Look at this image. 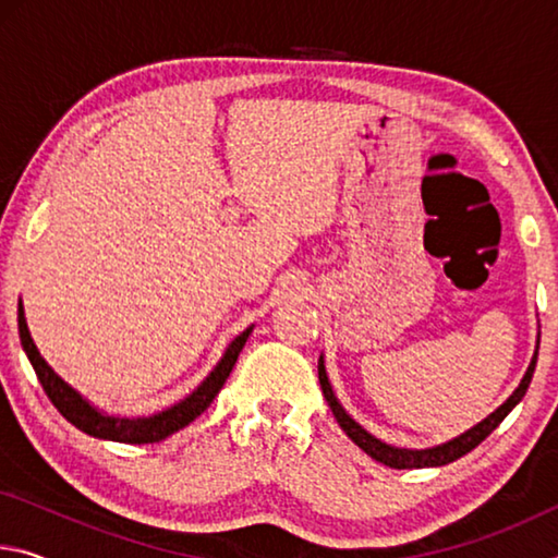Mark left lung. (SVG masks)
I'll return each mask as SVG.
<instances>
[{
    "instance_id": "1",
    "label": "left lung",
    "mask_w": 558,
    "mask_h": 558,
    "mask_svg": "<svg viewBox=\"0 0 558 558\" xmlns=\"http://www.w3.org/2000/svg\"><path fill=\"white\" fill-rule=\"evenodd\" d=\"M539 337L536 335V349H534V356L532 362H529L526 366V374L522 376V381H519L517 389L512 391V396L499 405V409H495L493 413L487 415V418H483L477 423V426L468 428L465 433H460V436L450 438L446 442H440V446H433V448H423V450H411V448H396V446H389V442L379 440L376 436H372L369 430L359 426V423L352 418L344 411V405L337 401V396L332 391V384H329V376H327V369H325V356L319 354V362H317V374H319V386H323V393L327 399V405L332 409L335 418L339 423V428H342L349 438H352L354 446L362 448L366 456L374 458L376 462H384V465L389 468H396V470H411V468H440V465H448V462L458 460L462 456H468V452L472 448H477L480 442H483L489 433H493L499 423H502L507 418V413L514 409V405L524 399V393L529 389V384H532V376H534V369H536V356H539Z\"/></svg>"
}]
</instances>
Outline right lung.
<instances>
[{"mask_svg":"<svg viewBox=\"0 0 558 558\" xmlns=\"http://www.w3.org/2000/svg\"><path fill=\"white\" fill-rule=\"evenodd\" d=\"M253 325L245 327L243 332L233 339V342L226 347V352L221 354L219 362H216L209 376L196 386V389L184 396L182 401H177L174 405H167V409L157 411L153 415H116V413H106L98 405H93L86 396L81 391H75L71 384H65L59 374H56L49 362L41 356L39 349H36L29 327H26V317H24V305L19 300V339H22V347L29 362L34 366L36 376L44 386L46 396H49L51 403L59 409L65 421L73 423L75 428L88 433L93 438H102V440H116V442H128V446H145V442H159L172 436V433L186 428L196 415H202L206 409H209L211 401L216 399V393L221 391V386L229 379V374L233 369L235 359H239L241 349L245 344V339L251 337Z\"/></svg>","mask_w":558,"mask_h":558,"instance_id":"obj_1","label":"right lung"}]
</instances>
